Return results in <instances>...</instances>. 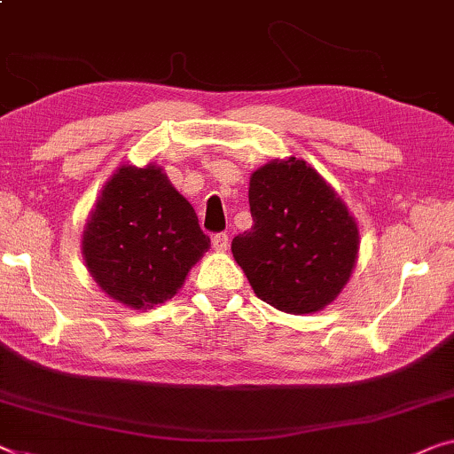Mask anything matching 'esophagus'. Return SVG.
I'll return each instance as SVG.
<instances>
[{
	"mask_svg": "<svg viewBox=\"0 0 454 454\" xmlns=\"http://www.w3.org/2000/svg\"><path fill=\"white\" fill-rule=\"evenodd\" d=\"M227 247H229V235L227 233L213 235V249H215V252H227Z\"/></svg>",
	"mask_w": 454,
	"mask_h": 454,
	"instance_id": "esophagus-1",
	"label": "esophagus"
}]
</instances>
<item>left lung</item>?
<instances>
[{
  "label": "left lung",
  "mask_w": 454,
  "mask_h": 454,
  "mask_svg": "<svg viewBox=\"0 0 454 454\" xmlns=\"http://www.w3.org/2000/svg\"><path fill=\"white\" fill-rule=\"evenodd\" d=\"M254 225L231 241L258 299L285 313H315L341 293L358 258V225L307 161L288 157L249 178Z\"/></svg>",
  "instance_id": "8db88e82"
}]
</instances>
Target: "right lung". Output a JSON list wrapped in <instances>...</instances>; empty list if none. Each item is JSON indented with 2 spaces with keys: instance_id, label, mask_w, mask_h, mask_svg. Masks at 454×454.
Here are the masks:
<instances>
[{
  "instance_id": "add662e5",
  "label": "right lung",
  "mask_w": 454,
  "mask_h": 454,
  "mask_svg": "<svg viewBox=\"0 0 454 454\" xmlns=\"http://www.w3.org/2000/svg\"><path fill=\"white\" fill-rule=\"evenodd\" d=\"M211 246L160 166H121L85 223L82 254L98 286L130 309L166 303Z\"/></svg>"
}]
</instances>
